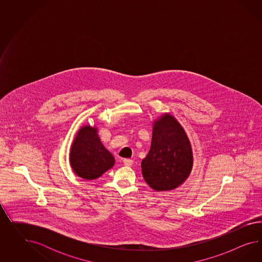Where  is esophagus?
<instances>
[{
  "label": "esophagus",
  "mask_w": 262,
  "mask_h": 262,
  "mask_svg": "<svg viewBox=\"0 0 262 262\" xmlns=\"http://www.w3.org/2000/svg\"><path fill=\"white\" fill-rule=\"evenodd\" d=\"M123 163L126 165V166H132L134 164V160L133 159H125L123 160Z\"/></svg>",
  "instance_id": "1"
}]
</instances>
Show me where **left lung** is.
I'll return each instance as SVG.
<instances>
[{"label":"left lung","mask_w":262,"mask_h":262,"mask_svg":"<svg viewBox=\"0 0 262 262\" xmlns=\"http://www.w3.org/2000/svg\"><path fill=\"white\" fill-rule=\"evenodd\" d=\"M193 166L190 141L182 125L164 113L152 125L151 148L142 159L145 182L156 191H170L182 185Z\"/></svg>","instance_id":"1"}]
</instances>
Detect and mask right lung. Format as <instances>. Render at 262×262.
Instances as JSON below:
<instances>
[{
    "instance_id": "right-lung-1",
    "label": "right lung",
    "mask_w": 262,
    "mask_h": 262,
    "mask_svg": "<svg viewBox=\"0 0 262 262\" xmlns=\"http://www.w3.org/2000/svg\"><path fill=\"white\" fill-rule=\"evenodd\" d=\"M69 159L74 173L88 181L100 178L115 163L114 157L101 142L97 127L90 125L80 127L77 133Z\"/></svg>"
}]
</instances>
